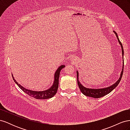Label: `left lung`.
Here are the masks:
<instances>
[{
	"mask_svg": "<svg viewBox=\"0 0 130 130\" xmlns=\"http://www.w3.org/2000/svg\"><path fill=\"white\" fill-rule=\"evenodd\" d=\"M115 34L116 35V37L118 39V41L119 44L121 46V50H122V56H123H123H124V49H123V45H122L121 42L120 41L119 39L118 38V35L116 33V31H113ZM123 69H122V71L121 73L120 74V76L119 77V78L118 79L116 83L115 84H113V85L109 86V87H106V88H100V89H92V88H86L84 86L81 85V83L80 82V81H78V72L76 71V75H77V84L78 87H79V88L81 90V92H82V93L84 94L85 95L87 96H89V97H92L94 98H101L103 97L107 94H109L110 92H111L112 90L115 89L117 86L118 85V84H119V82L121 79L122 76H123V71H124V60H123Z\"/></svg>",
	"mask_w": 130,
	"mask_h": 130,
	"instance_id": "left-lung-1",
	"label": "left lung"
}]
</instances>
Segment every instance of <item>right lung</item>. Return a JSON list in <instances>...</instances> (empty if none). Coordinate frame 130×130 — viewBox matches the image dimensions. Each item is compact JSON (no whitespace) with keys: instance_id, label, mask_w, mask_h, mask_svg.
Segmentation results:
<instances>
[{"instance_id":"add662e5","label":"right lung","mask_w":130,"mask_h":130,"mask_svg":"<svg viewBox=\"0 0 130 130\" xmlns=\"http://www.w3.org/2000/svg\"><path fill=\"white\" fill-rule=\"evenodd\" d=\"M64 65H61L60 67H59V68L56 70L55 73L54 81L52 86L49 89L44 90V91L37 92L27 89L22 87L21 85L18 84V82L15 80L12 74V76L13 81L15 82V83L18 85V87L20 88L23 92H25L26 94H28L29 96L33 97L37 99H46L53 97L56 94L58 87V79L59 77H60V72L62 68H64Z\"/></svg>"}]
</instances>
